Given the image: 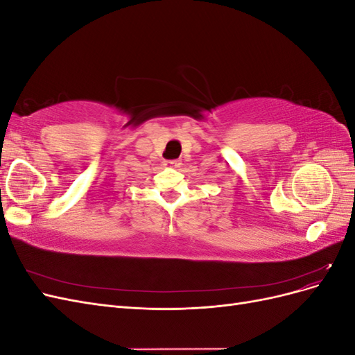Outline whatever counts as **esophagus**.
I'll return each mask as SVG.
<instances>
[{
	"label": "esophagus",
	"mask_w": 355,
	"mask_h": 355,
	"mask_svg": "<svg viewBox=\"0 0 355 355\" xmlns=\"http://www.w3.org/2000/svg\"><path fill=\"white\" fill-rule=\"evenodd\" d=\"M179 161H176V159H168V161H166L164 163V167H167V168H176V167H179Z\"/></svg>",
	"instance_id": "esophagus-1"
}]
</instances>
